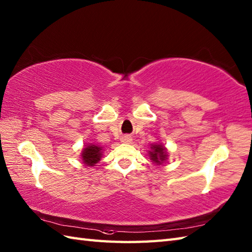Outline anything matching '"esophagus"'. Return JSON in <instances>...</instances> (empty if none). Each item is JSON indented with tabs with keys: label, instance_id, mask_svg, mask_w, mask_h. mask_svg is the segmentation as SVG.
<instances>
[{
	"label": "esophagus",
	"instance_id": "esophagus-1",
	"mask_svg": "<svg viewBox=\"0 0 252 252\" xmlns=\"http://www.w3.org/2000/svg\"><path fill=\"white\" fill-rule=\"evenodd\" d=\"M121 142L130 144V143L132 142V138H131L130 136H127V135H126V136H122V137H121Z\"/></svg>",
	"mask_w": 252,
	"mask_h": 252
}]
</instances>
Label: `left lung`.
Instances as JSON below:
<instances>
[{
  "label": "left lung",
  "mask_w": 252,
  "mask_h": 252,
  "mask_svg": "<svg viewBox=\"0 0 252 252\" xmlns=\"http://www.w3.org/2000/svg\"><path fill=\"white\" fill-rule=\"evenodd\" d=\"M152 149L153 151L149 152V155H151V159L154 162L161 164V162L164 161L168 156L167 153H165V148L161 145H153Z\"/></svg>",
  "instance_id": "8db88e82"
}]
</instances>
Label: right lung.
Masks as SVG:
<instances>
[{"label":"right lung","mask_w":252,"mask_h":252,"mask_svg":"<svg viewBox=\"0 0 252 252\" xmlns=\"http://www.w3.org/2000/svg\"><path fill=\"white\" fill-rule=\"evenodd\" d=\"M101 148L93 145V144H91L90 146H87L82 152V160H83V163L89 165V167H92L95 163H97L100 157H101Z\"/></svg>","instance_id":"add662e5"}]
</instances>
